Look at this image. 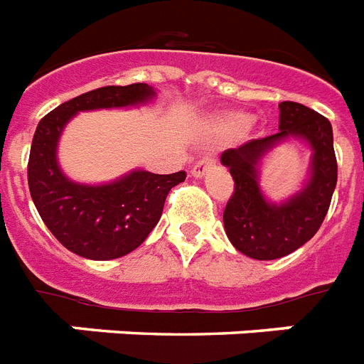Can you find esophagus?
Masks as SVG:
<instances>
[{"instance_id": "1", "label": "esophagus", "mask_w": 364, "mask_h": 364, "mask_svg": "<svg viewBox=\"0 0 364 364\" xmlns=\"http://www.w3.org/2000/svg\"><path fill=\"white\" fill-rule=\"evenodd\" d=\"M214 158L212 156H205L203 159H199L193 167H191V176H196V178H203L212 167H214Z\"/></svg>"}]
</instances>
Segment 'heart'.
Returning a JSON list of instances; mask_svg holds the SVG:
<instances>
[{
	"label": "heart",
	"instance_id": "b5f03b06",
	"mask_svg": "<svg viewBox=\"0 0 364 364\" xmlns=\"http://www.w3.org/2000/svg\"><path fill=\"white\" fill-rule=\"evenodd\" d=\"M244 124H246V116L244 114H228L220 120V127L223 132H235L238 127H242Z\"/></svg>",
	"mask_w": 364,
	"mask_h": 364
}]
</instances>
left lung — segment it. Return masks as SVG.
<instances>
[{"label":"left lung","instance_id":"8db88e82","mask_svg":"<svg viewBox=\"0 0 364 364\" xmlns=\"http://www.w3.org/2000/svg\"><path fill=\"white\" fill-rule=\"evenodd\" d=\"M280 132L254 139L222 154V164L235 180V191L223 210V225L238 252L252 259L270 261L291 254L321 228L338 178L331 122L301 103L282 101ZM289 136L313 148L307 186L284 203H270L259 188L260 158Z\"/></svg>","mask_w":364,"mask_h":364}]
</instances>
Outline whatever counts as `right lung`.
I'll list each match as a JSON object with an SVG mask.
<instances>
[{
	"mask_svg": "<svg viewBox=\"0 0 364 364\" xmlns=\"http://www.w3.org/2000/svg\"><path fill=\"white\" fill-rule=\"evenodd\" d=\"M156 95L148 84L103 86L73 97L39 122L31 141L28 186L43 222L69 252L94 261L116 259L139 248L161 218L171 188L186 173L154 174L132 171L101 186L73 182L58 165L63 127L82 110L133 107Z\"/></svg>",
	"mask_w": 364,
	"mask_h": 364,
	"instance_id": "add662e5",
	"label": "right lung"
}]
</instances>
